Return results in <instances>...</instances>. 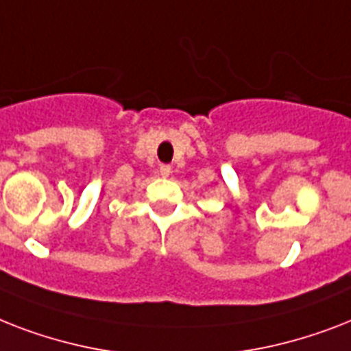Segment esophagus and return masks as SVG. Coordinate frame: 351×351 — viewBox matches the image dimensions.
I'll return each instance as SVG.
<instances>
[{"label":"esophagus","instance_id":"34e87169","mask_svg":"<svg viewBox=\"0 0 351 351\" xmlns=\"http://www.w3.org/2000/svg\"><path fill=\"white\" fill-rule=\"evenodd\" d=\"M160 175L169 176L171 175V165H167V164L160 165Z\"/></svg>","mask_w":351,"mask_h":351}]
</instances>
